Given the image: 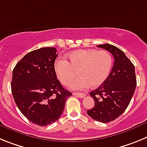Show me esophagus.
I'll return each instance as SVG.
<instances>
[{
    "label": "esophagus",
    "instance_id": "34e87169",
    "mask_svg": "<svg viewBox=\"0 0 147 147\" xmlns=\"http://www.w3.org/2000/svg\"><path fill=\"white\" fill-rule=\"evenodd\" d=\"M73 95L78 96V97H80V98H83L84 96H86L85 94L83 93H80V92H74Z\"/></svg>",
    "mask_w": 147,
    "mask_h": 147
}]
</instances>
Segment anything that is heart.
<instances>
[{
    "instance_id": "heart-1",
    "label": "heart",
    "mask_w": 147,
    "mask_h": 147,
    "mask_svg": "<svg viewBox=\"0 0 147 147\" xmlns=\"http://www.w3.org/2000/svg\"><path fill=\"white\" fill-rule=\"evenodd\" d=\"M69 62L64 59H58L55 63V70L58 78L64 85H68L78 75L71 88L83 90L90 86L97 87L108 78L112 65L113 58L108 51L78 50L68 55Z\"/></svg>"
}]
</instances>
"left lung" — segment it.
Returning a JSON list of instances; mask_svg holds the SVG:
<instances>
[{
	"instance_id": "1",
	"label": "left lung",
	"mask_w": 147,
	"mask_h": 147,
	"mask_svg": "<svg viewBox=\"0 0 147 147\" xmlns=\"http://www.w3.org/2000/svg\"><path fill=\"white\" fill-rule=\"evenodd\" d=\"M109 51L114 64L108 78L90 92L94 106L87 111L90 117L102 123L110 122L122 114L129 105L136 87L135 67L119 48L110 44L97 45Z\"/></svg>"
}]
</instances>
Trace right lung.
<instances>
[{
    "label": "right lung",
    "mask_w": 147,
    "mask_h": 147,
    "mask_svg": "<svg viewBox=\"0 0 147 147\" xmlns=\"http://www.w3.org/2000/svg\"><path fill=\"white\" fill-rule=\"evenodd\" d=\"M55 47H42L26 54L13 69L11 87L16 105L25 117L39 126L57 121L72 93L57 80Z\"/></svg>",
    "instance_id": "add662e5"
}]
</instances>
